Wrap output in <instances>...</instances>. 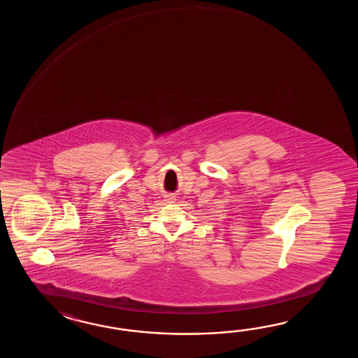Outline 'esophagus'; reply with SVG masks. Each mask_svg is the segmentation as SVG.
I'll use <instances>...</instances> for the list:
<instances>
[{
	"label": "esophagus",
	"mask_w": 358,
	"mask_h": 358,
	"mask_svg": "<svg viewBox=\"0 0 358 358\" xmlns=\"http://www.w3.org/2000/svg\"><path fill=\"white\" fill-rule=\"evenodd\" d=\"M171 199H173V198H171Z\"/></svg>",
	"instance_id": "obj_1"
}]
</instances>
